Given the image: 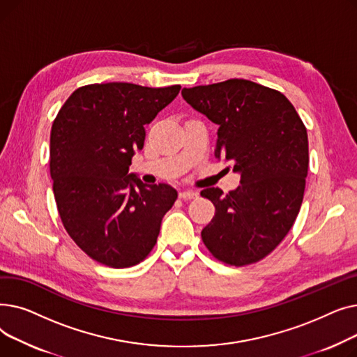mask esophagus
Segmentation results:
<instances>
[{
  "instance_id": "obj_1",
  "label": "esophagus",
  "mask_w": 357,
  "mask_h": 357,
  "mask_svg": "<svg viewBox=\"0 0 357 357\" xmlns=\"http://www.w3.org/2000/svg\"><path fill=\"white\" fill-rule=\"evenodd\" d=\"M197 197H198L197 191L186 190V191H181L179 192V198H182V199H191V198H197Z\"/></svg>"
}]
</instances>
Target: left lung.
I'll use <instances>...</instances> for the list:
<instances>
[{
	"mask_svg": "<svg viewBox=\"0 0 357 357\" xmlns=\"http://www.w3.org/2000/svg\"><path fill=\"white\" fill-rule=\"evenodd\" d=\"M182 97L218 126L215 158L240 175L229 194L201 191L215 207L204 245L224 264H255L284 240L301 208L307 128L284 93L248 79L183 88Z\"/></svg>",
	"mask_w": 357,
	"mask_h": 357,
	"instance_id": "8db88e82",
	"label": "left lung"
}]
</instances>
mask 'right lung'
Here are the masks:
<instances>
[{
    "instance_id": "right-lung-1",
    "label": "right lung",
    "mask_w": 357,
    "mask_h": 357,
    "mask_svg": "<svg viewBox=\"0 0 357 357\" xmlns=\"http://www.w3.org/2000/svg\"><path fill=\"white\" fill-rule=\"evenodd\" d=\"M179 89L85 85L72 92L52 124L50 176L61 220L72 240L105 266L142 261L178 198L171 185H146L128 166L143 149L144 126Z\"/></svg>"
}]
</instances>
